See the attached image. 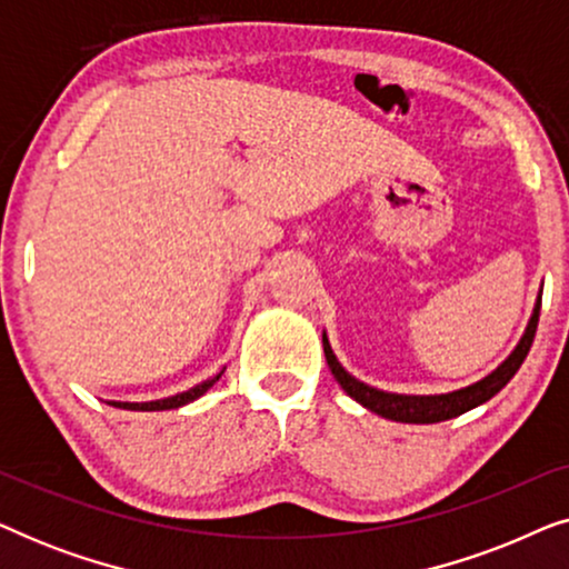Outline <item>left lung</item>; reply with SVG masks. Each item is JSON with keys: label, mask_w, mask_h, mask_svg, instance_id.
I'll return each instance as SVG.
<instances>
[{"label": "left lung", "mask_w": 569, "mask_h": 569, "mask_svg": "<svg viewBox=\"0 0 569 569\" xmlns=\"http://www.w3.org/2000/svg\"><path fill=\"white\" fill-rule=\"evenodd\" d=\"M539 310H541V290H539V298H536L533 313L528 318L523 337H520L516 349H512V352L505 357V360L497 365L489 376L477 380V383L456 388V391H448V393H425V396L393 393V391H380L376 386L362 383V380H357L352 372H347L345 365L337 360L326 331H323V352L333 378H337V383L345 388L347 396H352L357 403H362L365 409L376 411L378 417L391 419V422L435 425V422H446V419L461 417L466 411L481 407V403H487L492 396L500 393L502 388L510 383V378L516 376L518 368L526 360L528 349L533 345L536 326H539Z\"/></svg>", "instance_id": "1"}]
</instances>
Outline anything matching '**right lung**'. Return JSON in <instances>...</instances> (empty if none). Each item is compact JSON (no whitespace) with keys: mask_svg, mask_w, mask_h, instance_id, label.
<instances>
[{"mask_svg":"<svg viewBox=\"0 0 569 569\" xmlns=\"http://www.w3.org/2000/svg\"><path fill=\"white\" fill-rule=\"evenodd\" d=\"M224 368L217 372V376L201 380V383L191 386L189 391H181V393H173V396H166V399H154V401H106L111 403V407H119V409H129V411H166V409H178V407H186V403L197 401L199 396H204L209 388H212L217 380L222 378Z\"/></svg>","mask_w":569,"mask_h":569,"instance_id":"right-lung-1","label":"right lung"}]
</instances>
